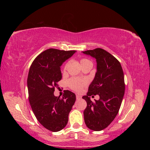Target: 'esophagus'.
Returning <instances> with one entry per match:
<instances>
[{
    "label": "esophagus",
    "instance_id": "1",
    "mask_svg": "<svg viewBox=\"0 0 150 150\" xmlns=\"http://www.w3.org/2000/svg\"><path fill=\"white\" fill-rule=\"evenodd\" d=\"M76 99H78V100H79V99H81V96H79V95H76Z\"/></svg>",
    "mask_w": 150,
    "mask_h": 150
}]
</instances>
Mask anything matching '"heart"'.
<instances>
[{
    "mask_svg": "<svg viewBox=\"0 0 150 150\" xmlns=\"http://www.w3.org/2000/svg\"><path fill=\"white\" fill-rule=\"evenodd\" d=\"M91 62L89 60L87 59H81L80 60V63L81 64V66L83 65L86 64V63ZM67 64H66L64 67V71H65L67 69ZM87 84V81L85 79H81L79 78H71L69 81H67V84L69 86L70 88L73 89L76 91H80L83 88L84 86H86Z\"/></svg>",
    "mask_w": 150,
    "mask_h": 150,
    "instance_id": "b5f03b06",
    "label": "heart"
}]
</instances>
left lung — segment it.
Listing matches in <instances>:
<instances>
[{
	"label": "left lung",
	"mask_w": 150,
	"mask_h": 150,
	"mask_svg": "<svg viewBox=\"0 0 150 150\" xmlns=\"http://www.w3.org/2000/svg\"><path fill=\"white\" fill-rule=\"evenodd\" d=\"M83 53L95 58L97 62L94 78L87 95L83 96L87 103L83 112L84 122L89 129L101 131L111 124L120 110L125 90L123 71L117 59L103 49ZM96 94L100 99L93 102L89 96Z\"/></svg>",
	"instance_id": "obj_1"
}]
</instances>
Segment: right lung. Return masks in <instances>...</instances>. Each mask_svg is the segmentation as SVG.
<instances>
[{"label":"right lung","mask_w":150,"mask_h":150,"mask_svg":"<svg viewBox=\"0 0 150 150\" xmlns=\"http://www.w3.org/2000/svg\"><path fill=\"white\" fill-rule=\"evenodd\" d=\"M76 51L49 49L32 63L28 78L29 100L34 115L44 128L53 132L62 129L76 101V95L65 90L63 96H55L54 89L62 79L61 66Z\"/></svg>","instance_id":"obj_1"}]
</instances>
